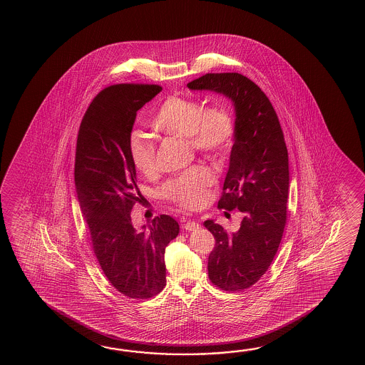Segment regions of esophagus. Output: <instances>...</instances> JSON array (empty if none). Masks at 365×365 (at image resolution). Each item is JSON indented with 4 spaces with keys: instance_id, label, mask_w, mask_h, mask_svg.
<instances>
[{
    "instance_id": "obj_1",
    "label": "esophagus",
    "mask_w": 365,
    "mask_h": 365,
    "mask_svg": "<svg viewBox=\"0 0 365 365\" xmlns=\"http://www.w3.org/2000/svg\"><path fill=\"white\" fill-rule=\"evenodd\" d=\"M200 225L197 222H186L184 223V230L186 231H194V230H198Z\"/></svg>"
}]
</instances>
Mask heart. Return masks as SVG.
<instances>
[{
	"label": "heart",
	"mask_w": 365,
	"mask_h": 365,
	"mask_svg": "<svg viewBox=\"0 0 365 365\" xmlns=\"http://www.w3.org/2000/svg\"><path fill=\"white\" fill-rule=\"evenodd\" d=\"M151 128L164 135L186 140L193 151L215 162L228 154L236 133L232 113L223 104L205 107L198 101L179 95L163 101ZM129 153L140 173L151 176L158 171L155 145L148 135L133 133ZM214 182L212 172L205 167H193L168 180L160 187V195L181 209H201L209 201L210 187Z\"/></svg>",
	"instance_id": "b5f03b06"
}]
</instances>
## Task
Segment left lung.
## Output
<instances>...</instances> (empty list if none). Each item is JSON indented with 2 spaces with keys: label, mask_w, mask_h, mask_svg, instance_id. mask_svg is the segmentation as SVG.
<instances>
[{
  "label": "left lung",
  "mask_w": 365,
  "mask_h": 365,
  "mask_svg": "<svg viewBox=\"0 0 365 365\" xmlns=\"http://www.w3.org/2000/svg\"><path fill=\"white\" fill-rule=\"evenodd\" d=\"M186 86L223 93L236 110L235 143L217 207L237 209L244 217L236 232L212 220L205 227L215 239L207 262L211 283L239 292L256 284L279 248L287 223V146L272 103L248 77L207 73Z\"/></svg>",
  "instance_id": "left-lung-1"
}]
</instances>
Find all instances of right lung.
Segmentation results:
<instances>
[{
  "mask_svg": "<svg viewBox=\"0 0 365 365\" xmlns=\"http://www.w3.org/2000/svg\"><path fill=\"white\" fill-rule=\"evenodd\" d=\"M162 86L118 83L98 93L81 121L74 181L93 253L109 283L129 299H150L165 286L164 252L179 235L170 215L148 228L133 225V206L140 203L129 138L137 110Z\"/></svg>",
  "mask_w": 365,
  "mask_h": 365,
  "instance_id": "add662e5",
  "label": "right lung"
}]
</instances>
